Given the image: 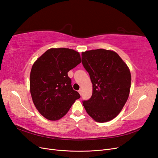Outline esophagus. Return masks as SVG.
Masks as SVG:
<instances>
[{
  "label": "esophagus",
  "mask_w": 158,
  "mask_h": 158,
  "mask_svg": "<svg viewBox=\"0 0 158 158\" xmlns=\"http://www.w3.org/2000/svg\"><path fill=\"white\" fill-rule=\"evenodd\" d=\"M82 89H79V90H78V92H79V94H80V95L82 94Z\"/></svg>",
  "instance_id": "1"
}]
</instances>
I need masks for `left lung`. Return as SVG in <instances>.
Here are the masks:
<instances>
[{
	"label": "left lung",
	"instance_id": "1",
	"mask_svg": "<svg viewBox=\"0 0 158 158\" xmlns=\"http://www.w3.org/2000/svg\"><path fill=\"white\" fill-rule=\"evenodd\" d=\"M82 60L93 85L92 97L82 102L85 111L96 122L111 121L118 115L128 99L130 70L117 52L110 50L83 52Z\"/></svg>",
	"mask_w": 158,
	"mask_h": 158
}]
</instances>
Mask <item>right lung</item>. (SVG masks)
Listing matches in <instances>:
<instances>
[{
	"label": "right lung",
	"instance_id": "obj_1",
	"mask_svg": "<svg viewBox=\"0 0 158 158\" xmlns=\"http://www.w3.org/2000/svg\"><path fill=\"white\" fill-rule=\"evenodd\" d=\"M81 63L79 52L68 48L49 49L33 64L30 87L33 102L41 115L56 121L68 113L79 93L74 90L69 71Z\"/></svg>",
	"mask_w": 158,
	"mask_h": 158
}]
</instances>
